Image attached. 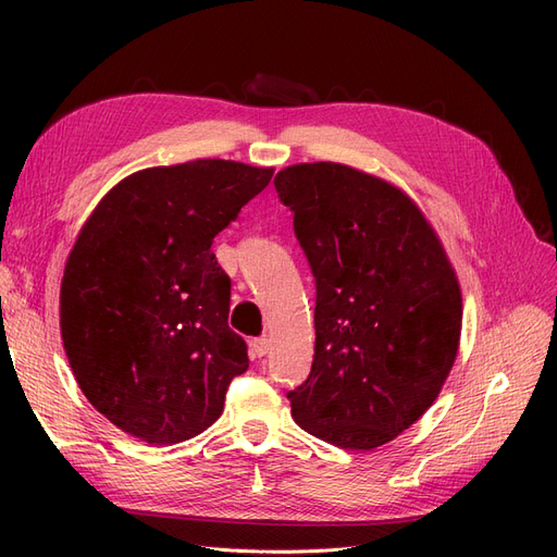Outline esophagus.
Returning <instances> with one entry per match:
<instances>
[{
    "mask_svg": "<svg viewBox=\"0 0 557 557\" xmlns=\"http://www.w3.org/2000/svg\"><path fill=\"white\" fill-rule=\"evenodd\" d=\"M250 352H252V358L267 356V352H269V339H267V336H258V339H252L250 342Z\"/></svg>",
    "mask_w": 557,
    "mask_h": 557,
    "instance_id": "34e87169",
    "label": "esophagus"
}]
</instances>
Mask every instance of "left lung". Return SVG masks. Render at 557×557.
<instances>
[{
	"mask_svg": "<svg viewBox=\"0 0 557 557\" xmlns=\"http://www.w3.org/2000/svg\"><path fill=\"white\" fill-rule=\"evenodd\" d=\"M315 278V348L295 423L346 450L411 428L458 356L462 295L434 230L395 185L336 162L274 178Z\"/></svg>",
	"mask_w": 557,
	"mask_h": 557,
	"instance_id": "left-lung-1",
	"label": "left lung"
}]
</instances>
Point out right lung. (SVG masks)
Wrapping results in <instances>:
<instances>
[{"mask_svg": "<svg viewBox=\"0 0 557 557\" xmlns=\"http://www.w3.org/2000/svg\"><path fill=\"white\" fill-rule=\"evenodd\" d=\"M274 170L195 160L127 176L99 201L64 267L60 330L83 395L115 428L164 446L223 413L248 348L227 325L213 239Z\"/></svg>", "mask_w": 557, "mask_h": 557, "instance_id": "add662e5", "label": "right lung"}]
</instances>
